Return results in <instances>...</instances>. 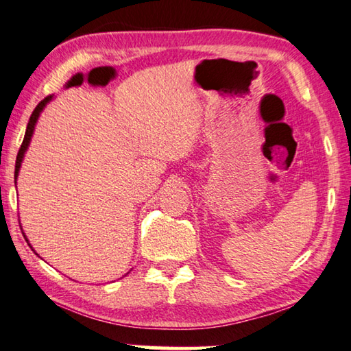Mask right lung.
Here are the masks:
<instances>
[{"mask_svg": "<svg viewBox=\"0 0 351 351\" xmlns=\"http://www.w3.org/2000/svg\"><path fill=\"white\" fill-rule=\"evenodd\" d=\"M49 101H51V96L44 97L43 101L36 105V108L33 110V113H32V116H30V121H29V123H27V130H25L24 141H23L21 148H19L18 156H16V163H15V183H16V177H18V173H19V167H21L24 153H25V149H27L29 143H30V138H32V134H33V130H35V123H36V121H38L39 113H41L43 108L45 107V104H47Z\"/></svg>", "mask_w": 351, "mask_h": 351, "instance_id": "add662e5", "label": "right lung"}]
</instances>
